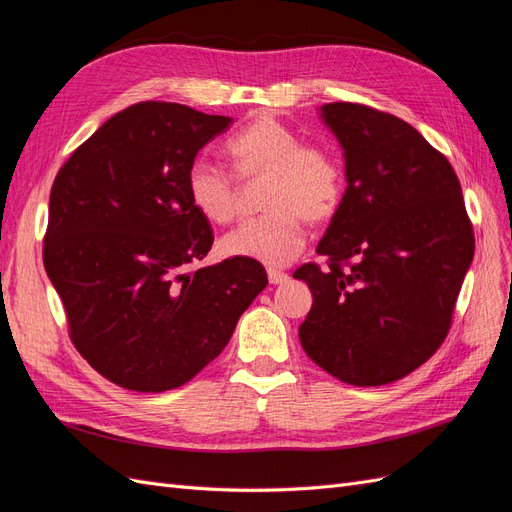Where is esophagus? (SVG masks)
Segmentation results:
<instances>
[{"mask_svg": "<svg viewBox=\"0 0 512 512\" xmlns=\"http://www.w3.org/2000/svg\"><path fill=\"white\" fill-rule=\"evenodd\" d=\"M267 275H269V282H271L273 286H280V284H286V282H288V273H284V271L269 269Z\"/></svg>", "mask_w": 512, "mask_h": 512, "instance_id": "34e87169", "label": "esophagus"}]
</instances>
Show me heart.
<instances>
[{
	"instance_id": "b5f03b06",
	"label": "heart",
	"mask_w": 512,
	"mask_h": 512,
	"mask_svg": "<svg viewBox=\"0 0 512 512\" xmlns=\"http://www.w3.org/2000/svg\"><path fill=\"white\" fill-rule=\"evenodd\" d=\"M235 175L198 160L185 177L190 203L211 224H230L241 207V181L267 177L260 207L265 213L245 220L222 239L228 256L280 267L305 245L303 220L329 222L344 198V170L329 149L303 145L299 132L271 115H258L226 143Z\"/></svg>"
}]
</instances>
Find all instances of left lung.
I'll return each instance as SVG.
<instances>
[{"label": "left lung", "instance_id": "8db88e82", "mask_svg": "<svg viewBox=\"0 0 512 512\" xmlns=\"http://www.w3.org/2000/svg\"><path fill=\"white\" fill-rule=\"evenodd\" d=\"M320 115L344 149L348 188L316 250L327 269L307 262L292 275L314 297L299 339L337 380L389 384L446 339L472 222L451 162L410 123L354 102Z\"/></svg>", "mask_w": 512, "mask_h": 512}]
</instances>
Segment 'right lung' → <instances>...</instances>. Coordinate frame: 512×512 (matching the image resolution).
<instances>
[{
  "label": "right lung",
  "mask_w": 512,
  "mask_h": 512,
  "mask_svg": "<svg viewBox=\"0 0 512 512\" xmlns=\"http://www.w3.org/2000/svg\"><path fill=\"white\" fill-rule=\"evenodd\" d=\"M230 121L175 102L132 104L53 181L46 275L74 348L123 389L162 393L190 382L267 286L250 258L190 269L211 250L213 230L190 203L185 177Z\"/></svg>",
  "instance_id": "1"
}]
</instances>
